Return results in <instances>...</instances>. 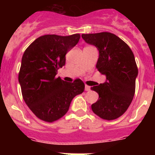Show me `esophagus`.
I'll return each mask as SVG.
<instances>
[{
    "mask_svg": "<svg viewBox=\"0 0 155 155\" xmlns=\"http://www.w3.org/2000/svg\"><path fill=\"white\" fill-rule=\"evenodd\" d=\"M90 89H91V87H90L89 86H88V85H85V87H84V90H85L86 91H90Z\"/></svg>",
    "mask_w": 155,
    "mask_h": 155,
    "instance_id": "1",
    "label": "esophagus"
}]
</instances>
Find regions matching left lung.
I'll return each instance as SVG.
<instances>
[{
    "instance_id": "left-lung-1",
    "label": "left lung",
    "mask_w": 155,
    "mask_h": 155,
    "mask_svg": "<svg viewBox=\"0 0 155 155\" xmlns=\"http://www.w3.org/2000/svg\"><path fill=\"white\" fill-rule=\"evenodd\" d=\"M81 37L98 49L96 68L106 75L105 83L91 87L99 96L91 109L103 120H116L127 110L135 93L138 68L134 53L124 41L110 32L82 34Z\"/></svg>"
}]
</instances>
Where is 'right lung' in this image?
Returning <instances> with one entry per match:
<instances>
[{"label":"right lung","mask_w":155,"mask_h":155,"mask_svg":"<svg viewBox=\"0 0 155 155\" xmlns=\"http://www.w3.org/2000/svg\"><path fill=\"white\" fill-rule=\"evenodd\" d=\"M80 37V34L42 35L23 54L18 74L22 98L39 120L48 123L60 120L68 113L72 99L84 91L81 79L69 83L56 77L59 68L65 65L67 53Z\"/></svg>","instance_id":"right-lung-1"}]
</instances>
